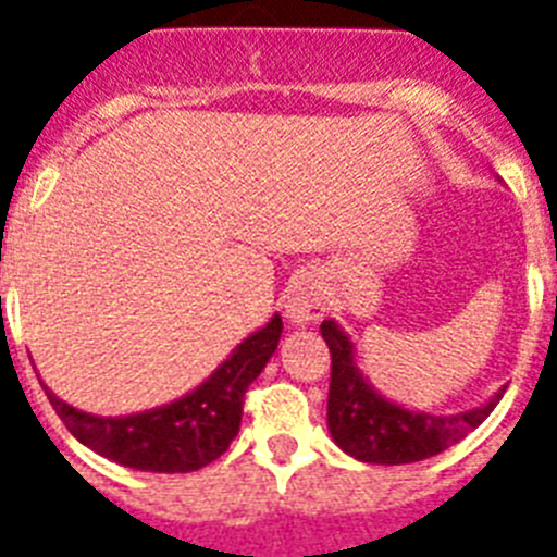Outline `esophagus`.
<instances>
[{"instance_id":"esophagus-1","label":"esophagus","mask_w":557,"mask_h":557,"mask_svg":"<svg viewBox=\"0 0 557 557\" xmlns=\"http://www.w3.org/2000/svg\"><path fill=\"white\" fill-rule=\"evenodd\" d=\"M325 287L317 273H305L290 284V290L284 296V319L293 327L313 325L325 313Z\"/></svg>"}]
</instances>
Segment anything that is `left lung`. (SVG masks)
<instances>
[{
	"mask_svg": "<svg viewBox=\"0 0 557 557\" xmlns=\"http://www.w3.org/2000/svg\"><path fill=\"white\" fill-rule=\"evenodd\" d=\"M322 339L331 348V386H327V430L343 454L369 465H409L442 454L450 444L491 416L503 392H494L485 404L456 416L418 412L395 404L360 372L355 343L339 322L325 319Z\"/></svg>",
	"mask_w": 557,
	"mask_h": 557,
	"instance_id": "obj_1",
	"label": "left lung"
}]
</instances>
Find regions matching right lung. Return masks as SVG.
Listing matches in <instances>:
<instances>
[{
  "mask_svg": "<svg viewBox=\"0 0 557 557\" xmlns=\"http://www.w3.org/2000/svg\"><path fill=\"white\" fill-rule=\"evenodd\" d=\"M282 339V317L252 331L232 355L183 398L133 416H92L58 398L51 407L77 442L133 471L191 473L230 450L244 416V392L264 372Z\"/></svg>",
  "mask_w": 557,
  "mask_h": 557,
  "instance_id": "obj_1",
  "label": "right lung"
}]
</instances>
